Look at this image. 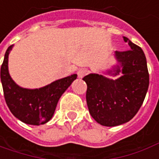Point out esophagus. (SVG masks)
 Returning <instances> with one entry per match:
<instances>
[{
	"label": "esophagus",
	"mask_w": 159,
	"mask_h": 159,
	"mask_svg": "<svg viewBox=\"0 0 159 159\" xmlns=\"http://www.w3.org/2000/svg\"><path fill=\"white\" fill-rule=\"evenodd\" d=\"M89 73V70L86 68H80L79 69V71H78V76L79 78H83L84 76H86L87 73Z\"/></svg>",
	"instance_id": "34e87169"
}]
</instances>
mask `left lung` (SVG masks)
<instances>
[{"mask_svg": "<svg viewBox=\"0 0 159 159\" xmlns=\"http://www.w3.org/2000/svg\"><path fill=\"white\" fill-rule=\"evenodd\" d=\"M129 50L116 51L123 75L110 80L97 73L83 78L86 83V103L91 116L105 126L126 123L137 114L144 102L149 86L146 58L140 47L126 37ZM120 72L119 66L114 75Z\"/></svg>", "mask_w": 159, "mask_h": 159, "instance_id": "1", "label": "left lung"}]
</instances>
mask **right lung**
<instances>
[{"instance_id": "add662e5", "label": "right lung", "mask_w": 159, "mask_h": 159, "mask_svg": "<svg viewBox=\"0 0 159 159\" xmlns=\"http://www.w3.org/2000/svg\"><path fill=\"white\" fill-rule=\"evenodd\" d=\"M13 46L7 49L1 66V80L7 105L13 115L23 123L39 125L52 119L57 103L77 74L52 82L39 89H25L16 85L8 73V54Z\"/></svg>"}]
</instances>
